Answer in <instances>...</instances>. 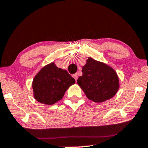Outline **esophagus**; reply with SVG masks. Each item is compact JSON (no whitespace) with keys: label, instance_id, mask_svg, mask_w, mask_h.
<instances>
[{"label":"esophagus","instance_id":"obj_1","mask_svg":"<svg viewBox=\"0 0 148 148\" xmlns=\"http://www.w3.org/2000/svg\"><path fill=\"white\" fill-rule=\"evenodd\" d=\"M73 78L75 79L76 81H77V77H78V76H77V73H75V74H74L73 75Z\"/></svg>","mask_w":148,"mask_h":148}]
</instances>
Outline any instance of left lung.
<instances>
[{"instance_id": "8db88e82", "label": "left lung", "mask_w": 148, "mask_h": 148, "mask_svg": "<svg viewBox=\"0 0 148 148\" xmlns=\"http://www.w3.org/2000/svg\"><path fill=\"white\" fill-rule=\"evenodd\" d=\"M82 72L77 84L89 100L103 102L113 98L119 91V77L108 64L88 57Z\"/></svg>"}]
</instances>
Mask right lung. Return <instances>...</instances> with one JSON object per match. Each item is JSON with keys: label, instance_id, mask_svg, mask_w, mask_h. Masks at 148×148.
<instances>
[{"label": "right lung", "instance_id": "add662e5", "mask_svg": "<svg viewBox=\"0 0 148 148\" xmlns=\"http://www.w3.org/2000/svg\"><path fill=\"white\" fill-rule=\"evenodd\" d=\"M75 80L65 69L53 62L40 69L32 81L33 96L37 102L52 105L63 98L64 93Z\"/></svg>", "mask_w": 148, "mask_h": 148}]
</instances>
